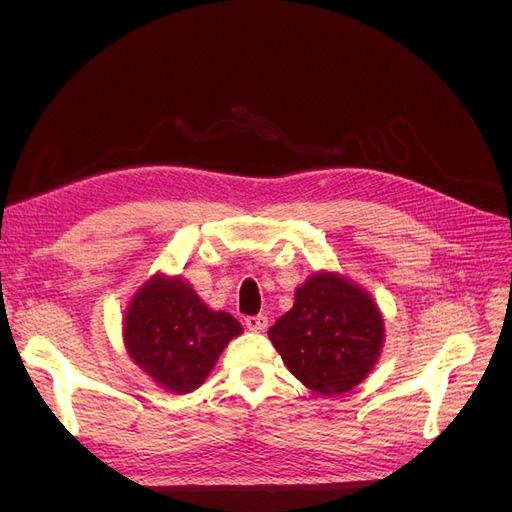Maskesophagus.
Instances as JSON below:
<instances>
[{
	"mask_svg": "<svg viewBox=\"0 0 512 512\" xmlns=\"http://www.w3.org/2000/svg\"><path fill=\"white\" fill-rule=\"evenodd\" d=\"M267 324H269V320H267V316H262V314H258V316H247V318H245V327L250 329V331H254V333L265 331Z\"/></svg>",
	"mask_w": 512,
	"mask_h": 512,
	"instance_id": "obj_1",
	"label": "esophagus"
}]
</instances>
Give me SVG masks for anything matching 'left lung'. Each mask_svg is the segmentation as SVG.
I'll return each instance as SVG.
<instances>
[{"instance_id": "8db88e82", "label": "left lung", "mask_w": 512, "mask_h": 512, "mask_svg": "<svg viewBox=\"0 0 512 512\" xmlns=\"http://www.w3.org/2000/svg\"><path fill=\"white\" fill-rule=\"evenodd\" d=\"M269 339L307 389L342 395L378 363L384 320L365 288L335 271H318L294 290V305L277 318Z\"/></svg>"}]
</instances>
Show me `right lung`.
<instances>
[{"label":"right lung","mask_w":512,"mask_h":512,"mask_svg":"<svg viewBox=\"0 0 512 512\" xmlns=\"http://www.w3.org/2000/svg\"><path fill=\"white\" fill-rule=\"evenodd\" d=\"M241 333L235 318L207 307L181 275L149 277L123 314L130 359L160 389L177 395L196 391Z\"/></svg>","instance_id":"right-lung-1"}]
</instances>
